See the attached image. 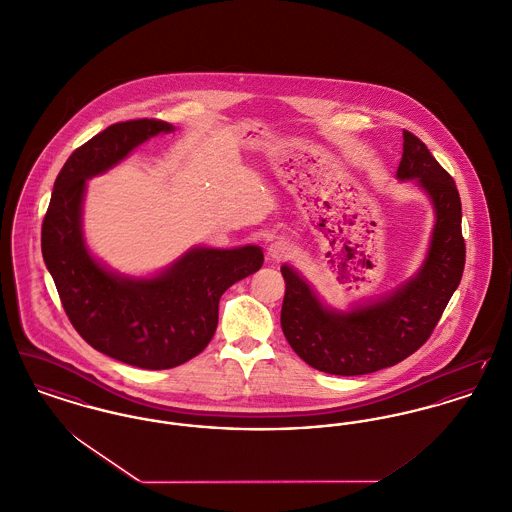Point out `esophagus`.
<instances>
[{"mask_svg":"<svg viewBox=\"0 0 512 512\" xmlns=\"http://www.w3.org/2000/svg\"><path fill=\"white\" fill-rule=\"evenodd\" d=\"M267 255L271 261H284L292 255V245L288 241H272L271 245L267 247Z\"/></svg>","mask_w":512,"mask_h":512,"instance_id":"34e87169","label":"esophagus"}]
</instances>
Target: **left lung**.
<instances>
[{
	"mask_svg": "<svg viewBox=\"0 0 512 512\" xmlns=\"http://www.w3.org/2000/svg\"><path fill=\"white\" fill-rule=\"evenodd\" d=\"M400 181L416 180L429 197L435 226L420 271L379 300L348 311L327 307L300 272L282 265V332L301 360L331 375H365L414 354L431 336L460 284L466 245L456 183L420 139L402 131Z\"/></svg>",
	"mask_w": 512,
	"mask_h": 512,
	"instance_id": "left-lung-1",
	"label": "left lung"
}]
</instances>
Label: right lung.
Masks as SVG:
<instances>
[{
	"mask_svg": "<svg viewBox=\"0 0 512 512\" xmlns=\"http://www.w3.org/2000/svg\"><path fill=\"white\" fill-rule=\"evenodd\" d=\"M160 120L114 123L63 164L42 222V257L63 309L94 350L141 369H170L201 354L218 325L220 296L263 267V249L193 247L164 271L137 278L106 269L83 236L87 180L158 133Z\"/></svg>",
	"mask_w": 512,
	"mask_h": 512,
	"instance_id": "right-lung-1",
	"label": "right lung"
}]
</instances>
